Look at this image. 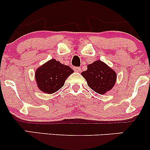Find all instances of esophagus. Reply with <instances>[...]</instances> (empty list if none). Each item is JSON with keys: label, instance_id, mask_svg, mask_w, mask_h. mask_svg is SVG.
Listing matches in <instances>:
<instances>
[{"label": "esophagus", "instance_id": "34e87169", "mask_svg": "<svg viewBox=\"0 0 150 150\" xmlns=\"http://www.w3.org/2000/svg\"><path fill=\"white\" fill-rule=\"evenodd\" d=\"M74 70H75V72H80V68H79V67H74Z\"/></svg>", "mask_w": 150, "mask_h": 150}]
</instances>
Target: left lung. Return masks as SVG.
<instances>
[{"instance_id":"8db88e82","label":"left lung","mask_w":150,"mask_h":150,"mask_svg":"<svg viewBox=\"0 0 150 150\" xmlns=\"http://www.w3.org/2000/svg\"><path fill=\"white\" fill-rule=\"evenodd\" d=\"M81 75L87 80L89 87L100 94L113 88L117 77L114 70L99 60L87 65V70Z\"/></svg>"}]
</instances>
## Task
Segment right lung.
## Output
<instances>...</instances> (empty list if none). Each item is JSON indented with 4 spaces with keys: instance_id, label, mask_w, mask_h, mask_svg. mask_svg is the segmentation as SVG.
<instances>
[{
    "instance_id": "right-lung-1",
    "label": "right lung",
    "mask_w": 150,
    "mask_h": 150,
    "mask_svg": "<svg viewBox=\"0 0 150 150\" xmlns=\"http://www.w3.org/2000/svg\"><path fill=\"white\" fill-rule=\"evenodd\" d=\"M73 72L68 65L62 64L56 59H51L36 70V82L41 91L53 94L64 85L65 80Z\"/></svg>"
}]
</instances>
